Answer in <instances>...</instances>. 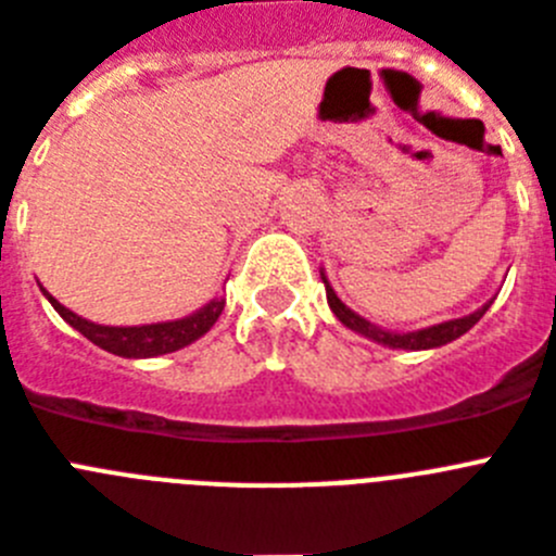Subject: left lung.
<instances>
[{"mask_svg": "<svg viewBox=\"0 0 556 556\" xmlns=\"http://www.w3.org/2000/svg\"><path fill=\"white\" fill-rule=\"evenodd\" d=\"M321 279H325V274H321ZM325 293H328V305L330 311L336 314V319L342 321L344 328L356 330V333L367 336V339H372V342L379 344H387V348H401V350H429V348H441V344L452 342V339H458V336H464L466 330L475 328L480 321V316L486 314L489 305L492 302H486L483 307H478L475 314L464 316V319H450V321H441V325H432V328H424V330H413V333H393V330H381L376 328L372 321L362 319L358 314H353L348 305H344L339 296H336V291L330 288V282L325 279Z\"/></svg>", "mask_w": 556, "mask_h": 556, "instance_id": "8db88e82", "label": "left lung"}]
</instances>
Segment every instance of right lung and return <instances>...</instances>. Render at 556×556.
Returning <instances> with one entry per match:
<instances>
[{"label":"right lung","instance_id":"obj_1","mask_svg":"<svg viewBox=\"0 0 556 556\" xmlns=\"http://www.w3.org/2000/svg\"><path fill=\"white\" fill-rule=\"evenodd\" d=\"M45 291V288H41ZM45 296L50 300V305L59 311L67 325L78 330L81 336H87L92 344H98L106 353H115V356L124 358H149V356H163V353H175V350L186 348L194 339H200L203 333L212 330V325L220 319L226 300H212L208 305H203L198 314L186 316V319L175 321H157V325H138V328H110V325H96V321L81 319L78 314H73L70 307H64L62 302L50 296L45 291Z\"/></svg>","mask_w":556,"mask_h":556}]
</instances>
